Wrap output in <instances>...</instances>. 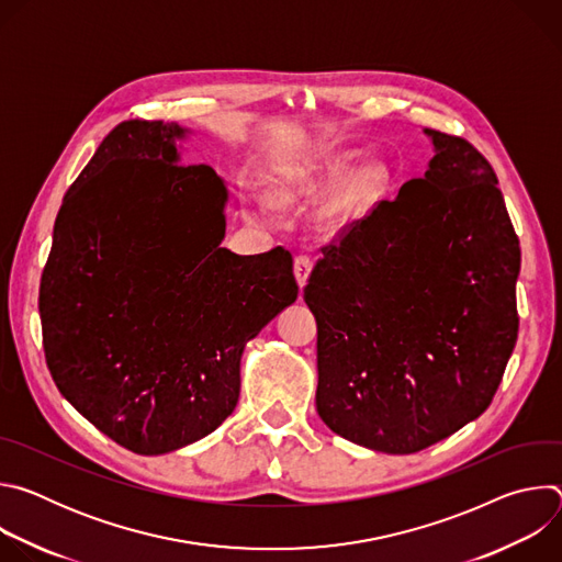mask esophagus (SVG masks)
<instances>
[{
	"label": "esophagus",
	"instance_id": "esophagus-1",
	"mask_svg": "<svg viewBox=\"0 0 562 562\" xmlns=\"http://www.w3.org/2000/svg\"><path fill=\"white\" fill-rule=\"evenodd\" d=\"M311 269H313V260H311L308 256H297V258H295V262H293V271H295V278H297L300 289L306 284Z\"/></svg>",
	"mask_w": 562,
	"mask_h": 562
}]
</instances>
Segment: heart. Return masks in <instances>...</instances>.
<instances>
[{
	"label": "heart",
	"mask_w": 562,
	"mask_h": 562,
	"mask_svg": "<svg viewBox=\"0 0 562 562\" xmlns=\"http://www.w3.org/2000/svg\"><path fill=\"white\" fill-rule=\"evenodd\" d=\"M353 165V153H342L334 157L319 171L306 173L302 178L289 180L278 189L280 204H308L317 198H323L336 184L345 180ZM386 184V167L378 159L360 165L342 184V189L331 198V202L319 211V226L325 231H342L345 226L353 224L356 220L364 217L373 204L378 202L382 189ZM265 215V211H260Z\"/></svg>",
	"instance_id": "obj_1"
}]
</instances>
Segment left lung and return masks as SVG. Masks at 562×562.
Returning a JSON list of instances; mask_svg holds the SVG:
<instances>
[{
    "label": "left lung",
    "instance_id": "obj_1",
    "mask_svg": "<svg viewBox=\"0 0 562 562\" xmlns=\"http://www.w3.org/2000/svg\"><path fill=\"white\" fill-rule=\"evenodd\" d=\"M323 247L304 302L317 323L315 407L367 449L416 453L494 400L518 338L520 245L498 178L467 139Z\"/></svg>",
    "mask_w": 562,
    "mask_h": 562
}]
</instances>
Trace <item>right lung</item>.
<instances>
[{
  "label": "right lung",
  "mask_w": 562,
  "mask_h": 562,
  "mask_svg": "<svg viewBox=\"0 0 562 562\" xmlns=\"http://www.w3.org/2000/svg\"><path fill=\"white\" fill-rule=\"evenodd\" d=\"M184 135L128 120L104 137L64 195L40 284L59 393L139 456L215 431L237 405L247 342L297 297L286 249L220 247L228 191L211 167L180 165Z\"/></svg>",
  "instance_id": "1"
}]
</instances>
